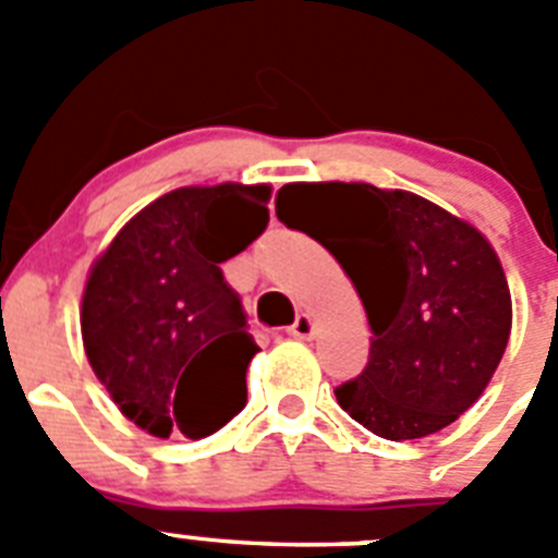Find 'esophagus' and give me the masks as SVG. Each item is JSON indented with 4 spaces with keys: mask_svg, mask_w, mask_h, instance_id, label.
<instances>
[{
    "mask_svg": "<svg viewBox=\"0 0 558 558\" xmlns=\"http://www.w3.org/2000/svg\"><path fill=\"white\" fill-rule=\"evenodd\" d=\"M288 335H293V338H313L315 335V322H313V315L310 313H302L299 318L293 322V327H288Z\"/></svg>",
    "mask_w": 558,
    "mask_h": 558,
    "instance_id": "34e87169",
    "label": "esophagus"
}]
</instances>
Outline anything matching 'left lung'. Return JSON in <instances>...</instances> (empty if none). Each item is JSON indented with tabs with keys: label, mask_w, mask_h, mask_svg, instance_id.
<instances>
[{
	"label": "left lung",
	"mask_w": 558,
	"mask_h": 558,
	"mask_svg": "<svg viewBox=\"0 0 558 558\" xmlns=\"http://www.w3.org/2000/svg\"><path fill=\"white\" fill-rule=\"evenodd\" d=\"M276 218L340 263L372 327L368 366L338 405L388 441L445 430L477 402L511 335V293L470 220L408 190L295 181Z\"/></svg>",
	"instance_id": "1"
}]
</instances>
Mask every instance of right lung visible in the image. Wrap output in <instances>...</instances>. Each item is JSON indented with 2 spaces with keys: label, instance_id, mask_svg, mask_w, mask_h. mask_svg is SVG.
<instances>
[{
  "label": "right lung",
  "instance_id": "obj_1",
  "mask_svg": "<svg viewBox=\"0 0 558 558\" xmlns=\"http://www.w3.org/2000/svg\"><path fill=\"white\" fill-rule=\"evenodd\" d=\"M268 201L270 184L172 190L136 211L88 268V366L140 430L198 441L245 408L259 347L220 263L263 234Z\"/></svg>",
  "mask_w": 558,
  "mask_h": 558
}]
</instances>
